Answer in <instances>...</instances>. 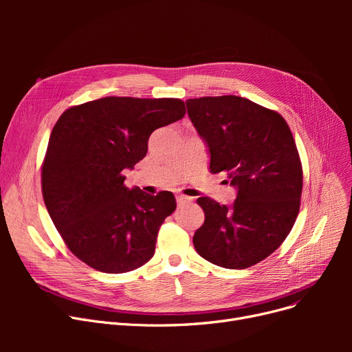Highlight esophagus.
<instances>
[{"instance_id": "obj_1", "label": "esophagus", "mask_w": 352, "mask_h": 352, "mask_svg": "<svg viewBox=\"0 0 352 352\" xmlns=\"http://www.w3.org/2000/svg\"><path fill=\"white\" fill-rule=\"evenodd\" d=\"M191 202H192V198H190L187 195H182V194L177 195V204L178 206H187V204H191Z\"/></svg>"}]
</instances>
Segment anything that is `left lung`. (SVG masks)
<instances>
[{
	"label": "left lung",
	"instance_id": "left-lung-1",
	"mask_svg": "<svg viewBox=\"0 0 352 352\" xmlns=\"http://www.w3.org/2000/svg\"><path fill=\"white\" fill-rule=\"evenodd\" d=\"M188 117L208 145L210 170L236 188L231 207L197 199L206 219L192 243L204 260L244 270L278 248L297 219L302 165L287 121L236 96L187 100Z\"/></svg>",
	"mask_w": 352,
	"mask_h": 352
}]
</instances>
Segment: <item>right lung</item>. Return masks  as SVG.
<instances>
[{"label":"right lung","instance_id":"right-lung-1","mask_svg":"<svg viewBox=\"0 0 352 352\" xmlns=\"http://www.w3.org/2000/svg\"><path fill=\"white\" fill-rule=\"evenodd\" d=\"M186 116L178 98L105 97L65 109L50 135L41 170L45 207L69 251L91 268L122 274L153 258L177 202L124 186L160 126Z\"/></svg>","mask_w":352,"mask_h":352}]
</instances>
